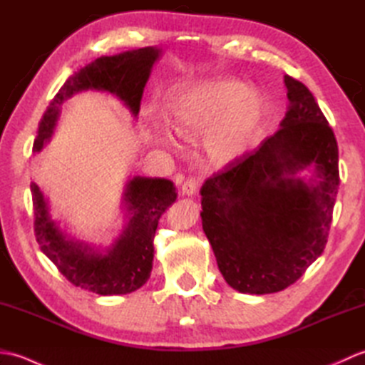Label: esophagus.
<instances>
[{"label": "esophagus", "mask_w": 365, "mask_h": 365, "mask_svg": "<svg viewBox=\"0 0 365 365\" xmlns=\"http://www.w3.org/2000/svg\"><path fill=\"white\" fill-rule=\"evenodd\" d=\"M197 180L196 178H187V180L183 182V185H182V192L183 195H187V196H192V195H196V191H197Z\"/></svg>", "instance_id": "1"}]
</instances>
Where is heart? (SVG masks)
<instances>
[{
  "label": "heart",
  "mask_w": 365,
  "mask_h": 365,
  "mask_svg": "<svg viewBox=\"0 0 365 365\" xmlns=\"http://www.w3.org/2000/svg\"><path fill=\"white\" fill-rule=\"evenodd\" d=\"M169 120L180 135L207 138L208 157L227 165L245 152L265 119L268 105L257 91L238 80H213L175 89L169 97Z\"/></svg>",
  "instance_id": "b5f03b06"
}]
</instances>
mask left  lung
<instances>
[{"label":"left lung","mask_w":365,"mask_h":365,"mask_svg":"<svg viewBox=\"0 0 365 365\" xmlns=\"http://www.w3.org/2000/svg\"><path fill=\"white\" fill-rule=\"evenodd\" d=\"M285 118L274 135L204 183L202 227L226 282L242 293L281 292L328 243L339 190L334 131L304 84L284 76ZM312 164L319 180L294 177Z\"/></svg>","instance_id":"1"}]
</instances>
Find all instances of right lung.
Segmentation results:
<instances>
[{
  "label": "right lung",
  "instance_id": "obj_1",
  "mask_svg": "<svg viewBox=\"0 0 365 365\" xmlns=\"http://www.w3.org/2000/svg\"><path fill=\"white\" fill-rule=\"evenodd\" d=\"M160 50L153 46L102 56L86 64L68 78L46 106L38 122L34 150L38 152L51 136L59 106L78 91H108L119 97L135 115L139 113L143 91ZM34 207V235L41 251L68 282L98 294H125L143 287L150 277L153 237L161 215L175 202L174 185L166 178L133 177L125 190L130 221L110 251L100 254L88 245L68 240L48 215V207L37 183L31 182Z\"/></svg>",
  "mask_w": 365,
  "mask_h": 365
}]
</instances>
